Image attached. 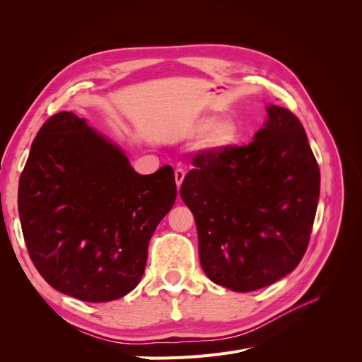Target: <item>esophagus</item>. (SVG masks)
<instances>
[{
  "instance_id": "obj_1",
  "label": "esophagus",
  "mask_w": 362,
  "mask_h": 362,
  "mask_svg": "<svg viewBox=\"0 0 362 362\" xmlns=\"http://www.w3.org/2000/svg\"><path fill=\"white\" fill-rule=\"evenodd\" d=\"M185 176H186L185 170H182V168H177V170L175 171V179H176V185H177V189H180V186H182V183H183V180H185Z\"/></svg>"
}]
</instances>
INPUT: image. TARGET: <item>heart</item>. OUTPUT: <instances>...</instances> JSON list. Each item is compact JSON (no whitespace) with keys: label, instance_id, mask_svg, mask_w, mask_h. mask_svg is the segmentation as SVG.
Instances as JSON below:
<instances>
[{"label":"heart","instance_id":"b5f03b06","mask_svg":"<svg viewBox=\"0 0 362 362\" xmlns=\"http://www.w3.org/2000/svg\"><path fill=\"white\" fill-rule=\"evenodd\" d=\"M204 148L213 154H224L236 148L242 141V130L233 119H217L205 116L198 119L192 127V136H203Z\"/></svg>","mask_w":362,"mask_h":362}]
</instances>
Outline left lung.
<instances>
[{"mask_svg": "<svg viewBox=\"0 0 362 362\" xmlns=\"http://www.w3.org/2000/svg\"><path fill=\"white\" fill-rule=\"evenodd\" d=\"M265 110L250 145L198 154L180 187L195 217L204 273L235 292L265 288L298 267L320 197L303 126L288 108Z\"/></svg>", "mask_w": 362, "mask_h": 362, "instance_id": "8db88e82", "label": "left lung"}]
</instances>
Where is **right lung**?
<instances>
[{
	"label": "right lung",
	"mask_w": 362,
	"mask_h": 362,
	"mask_svg": "<svg viewBox=\"0 0 362 362\" xmlns=\"http://www.w3.org/2000/svg\"><path fill=\"white\" fill-rule=\"evenodd\" d=\"M176 197L170 165L136 173L117 144L62 111L32 142L17 204L45 281L76 299L108 302L138 286L149 239Z\"/></svg>",
	"instance_id": "obj_1"
}]
</instances>
